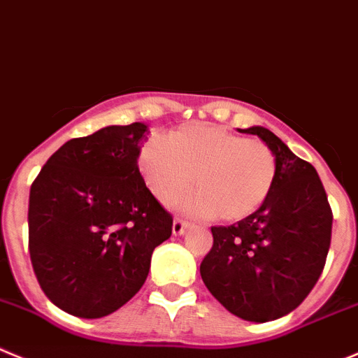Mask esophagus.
<instances>
[{
  "mask_svg": "<svg viewBox=\"0 0 358 358\" xmlns=\"http://www.w3.org/2000/svg\"><path fill=\"white\" fill-rule=\"evenodd\" d=\"M187 228H189V222H187V220L180 219V217H176V219L173 220V233H175V235H183Z\"/></svg>",
  "mask_w": 358,
  "mask_h": 358,
  "instance_id": "obj_1",
  "label": "esophagus"
}]
</instances>
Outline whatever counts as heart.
I'll return each instance as SVG.
<instances>
[{
    "instance_id": "obj_1",
    "label": "heart",
    "mask_w": 358,
    "mask_h": 358,
    "mask_svg": "<svg viewBox=\"0 0 358 358\" xmlns=\"http://www.w3.org/2000/svg\"><path fill=\"white\" fill-rule=\"evenodd\" d=\"M138 168L162 205H178L194 183L198 194L187 206L224 222L255 213L279 176V160L266 143L203 123L180 127L168 139H146Z\"/></svg>"
}]
</instances>
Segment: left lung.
Segmentation results:
<instances>
[{"label":"left lung","instance_id":"left-lung-1","mask_svg":"<svg viewBox=\"0 0 358 358\" xmlns=\"http://www.w3.org/2000/svg\"><path fill=\"white\" fill-rule=\"evenodd\" d=\"M256 134L275 152L279 176L270 198L231 226H212L213 245L199 272L208 292L247 322H272L300 306L325 266L332 208L313 164L263 127Z\"/></svg>","mask_w":358,"mask_h":358}]
</instances>
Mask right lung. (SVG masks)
I'll return each mask as SVG.
<instances>
[{
    "mask_svg": "<svg viewBox=\"0 0 358 358\" xmlns=\"http://www.w3.org/2000/svg\"><path fill=\"white\" fill-rule=\"evenodd\" d=\"M145 123L66 141L31 183L29 258L40 288L69 315L102 318L145 285L173 217L143 182Z\"/></svg>",
    "mask_w": 358,
    "mask_h": 358,
    "instance_id": "add662e5",
    "label": "right lung"
}]
</instances>
